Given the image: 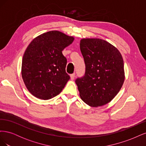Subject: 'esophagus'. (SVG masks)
<instances>
[{
  "label": "esophagus",
  "instance_id": "34e87169",
  "mask_svg": "<svg viewBox=\"0 0 146 146\" xmlns=\"http://www.w3.org/2000/svg\"><path fill=\"white\" fill-rule=\"evenodd\" d=\"M70 79H71L72 80H73L74 79V78H75V73H74V74L70 75Z\"/></svg>",
  "mask_w": 146,
  "mask_h": 146
}]
</instances>
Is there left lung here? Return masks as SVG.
I'll use <instances>...</instances> for the list:
<instances>
[{"label": "left lung", "instance_id": "8db88e82", "mask_svg": "<svg viewBox=\"0 0 146 146\" xmlns=\"http://www.w3.org/2000/svg\"><path fill=\"white\" fill-rule=\"evenodd\" d=\"M80 47L85 63V76L76 83L82 100L92 107L111 102L125 80L123 61L117 48L99 38H83Z\"/></svg>", "mask_w": 146, "mask_h": 146}]
</instances>
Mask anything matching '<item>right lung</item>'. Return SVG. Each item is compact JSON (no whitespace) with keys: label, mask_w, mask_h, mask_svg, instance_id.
<instances>
[{"label":"right lung","mask_w":146,"mask_h":146,"mask_svg":"<svg viewBox=\"0 0 146 146\" xmlns=\"http://www.w3.org/2000/svg\"><path fill=\"white\" fill-rule=\"evenodd\" d=\"M74 40L73 36L53 30L34 38L26 48L22 77L29 91L36 98L50 99L62 91L70 78L62 51Z\"/></svg>","instance_id":"add662e5"}]
</instances>
